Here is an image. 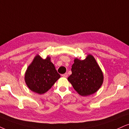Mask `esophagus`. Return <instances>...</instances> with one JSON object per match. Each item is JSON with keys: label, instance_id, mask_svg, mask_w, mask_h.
<instances>
[{"label": "esophagus", "instance_id": "obj_1", "mask_svg": "<svg viewBox=\"0 0 129 129\" xmlns=\"http://www.w3.org/2000/svg\"><path fill=\"white\" fill-rule=\"evenodd\" d=\"M68 75L67 73H65V74L62 75L61 76H62V77H64V78H67V77H68Z\"/></svg>", "mask_w": 129, "mask_h": 129}]
</instances>
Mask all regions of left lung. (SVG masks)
Listing matches in <instances>:
<instances>
[{
  "mask_svg": "<svg viewBox=\"0 0 129 129\" xmlns=\"http://www.w3.org/2000/svg\"><path fill=\"white\" fill-rule=\"evenodd\" d=\"M71 71L72 74L68 79L81 96L93 94L102 85V71L91 54H88L85 59L82 60L75 58Z\"/></svg>",
  "mask_w": 129,
  "mask_h": 129,
  "instance_id": "left-lung-1",
  "label": "left lung"
}]
</instances>
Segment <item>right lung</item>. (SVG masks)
Masks as SVG:
<instances>
[{
  "instance_id": "1",
  "label": "right lung",
  "mask_w": 129,
  "mask_h": 129,
  "mask_svg": "<svg viewBox=\"0 0 129 129\" xmlns=\"http://www.w3.org/2000/svg\"><path fill=\"white\" fill-rule=\"evenodd\" d=\"M60 78L50 57L47 56L45 59H43L39 55L35 57L24 76L28 88L39 94L48 91Z\"/></svg>"
}]
</instances>
